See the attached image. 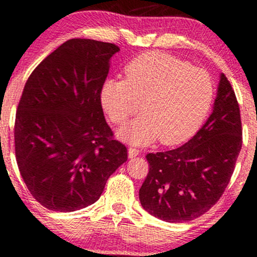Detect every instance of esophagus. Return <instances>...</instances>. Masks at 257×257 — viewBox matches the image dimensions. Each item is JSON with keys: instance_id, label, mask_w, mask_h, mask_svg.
<instances>
[{"instance_id": "esophagus-1", "label": "esophagus", "mask_w": 257, "mask_h": 257, "mask_svg": "<svg viewBox=\"0 0 257 257\" xmlns=\"http://www.w3.org/2000/svg\"><path fill=\"white\" fill-rule=\"evenodd\" d=\"M141 153V151L137 150V148L130 147L128 148V157L130 158H134V157H137Z\"/></svg>"}]
</instances>
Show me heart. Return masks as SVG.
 <instances>
[{
  "mask_svg": "<svg viewBox=\"0 0 257 257\" xmlns=\"http://www.w3.org/2000/svg\"><path fill=\"white\" fill-rule=\"evenodd\" d=\"M213 94V82L205 70L172 55L151 51L126 66L125 79H106L100 101L116 125L137 112L141 101L143 114L121 130V139L143 146L159 137L163 145H176L200 127Z\"/></svg>",
  "mask_w": 257,
  "mask_h": 257,
  "instance_id": "obj_1",
  "label": "heart"
}]
</instances>
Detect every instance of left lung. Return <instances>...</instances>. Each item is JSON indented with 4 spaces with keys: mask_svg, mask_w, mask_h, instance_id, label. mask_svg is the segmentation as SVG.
<instances>
[{
    "mask_svg": "<svg viewBox=\"0 0 257 257\" xmlns=\"http://www.w3.org/2000/svg\"><path fill=\"white\" fill-rule=\"evenodd\" d=\"M240 109L224 73L213 111L181 147L146 156L150 172L140 189L143 208L170 223L202 216L222 197L242 143Z\"/></svg>",
    "mask_w": 257,
    "mask_h": 257,
    "instance_id": "obj_1",
    "label": "left lung"
}]
</instances>
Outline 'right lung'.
<instances>
[{
    "mask_svg": "<svg viewBox=\"0 0 257 257\" xmlns=\"http://www.w3.org/2000/svg\"><path fill=\"white\" fill-rule=\"evenodd\" d=\"M117 45L70 39L35 67L15 122L18 169L46 208L73 212L94 203L127 161L104 117L100 89Z\"/></svg>",
    "mask_w": 257,
    "mask_h": 257,
    "instance_id": "add662e5",
    "label": "right lung"
}]
</instances>
